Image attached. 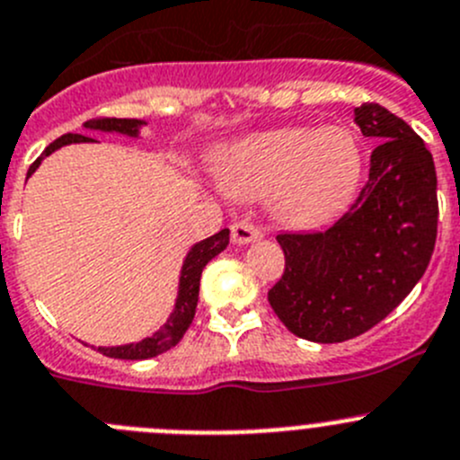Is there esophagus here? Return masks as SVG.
I'll use <instances>...</instances> for the list:
<instances>
[{
    "label": "esophagus",
    "mask_w": 460,
    "mask_h": 460,
    "mask_svg": "<svg viewBox=\"0 0 460 460\" xmlns=\"http://www.w3.org/2000/svg\"><path fill=\"white\" fill-rule=\"evenodd\" d=\"M256 238H261V229L254 222L240 220L231 226V240H234L235 244H247Z\"/></svg>",
    "instance_id": "1"
}]
</instances>
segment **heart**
<instances>
[{
    "instance_id": "obj_1",
    "label": "heart",
    "mask_w": 460,
    "mask_h": 460,
    "mask_svg": "<svg viewBox=\"0 0 460 460\" xmlns=\"http://www.w3.org/2000/svg\"><path fill=\"white\" fill-rule=\"evenodd\" d=\"M363 174V152L345 127H283L222 149L216 177L235 197L270 195L286 225L313 226L336 216Z\"/></svg>"
}]
</instances>
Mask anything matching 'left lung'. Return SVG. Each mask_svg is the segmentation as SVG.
<instances>
[{
  "instance_id": "1",
  "label": "left lung",
  "mask_w": 460,
  "mask_h": 460,
  "mask_svg": "<svg viewBox=\"0 0 460 460\" xmlns=\"http://www.w3.org/2000/svg\"><path fill=\"white\" fill-rule=\"evenodd\" d=\"M379 140L370 179L327 231L279 234L286 270L268 293L290 333L345 342L379 324L422 279L438 234L436 165L424 140L379 104L354 109Z\"/></svg>"
}]
</instances>
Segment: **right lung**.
<instances>
[{
	"label": "right lung",
	"instance_id": "1",
	"mask_svg": "<svg viewBox=\"0 0 460 460\" xmlns=\"http://www.w3.org/2000/svg\"><path fill=\"white\" fill-rule=\"evenodd\" d=\"M143 119H128V118H102V119H88L84 124L90 131H109V133H124V136H131V138H138V131L143 127ZM72 143H97V140L88 138V136H81V133H66L58 140L49 145L45 152L40 154V158L33 161V165L29 167L27 179L31 177L33 172L38 170L40 161L45 156H49L56 149L66 147ZM229 244V229H222L220 234L210 235V238L201 240V243L192 244V250L188 252L186 261H183L181 277H179V295L177 304H174V311L167 317V322L158 329L156 333H152L149 338H143L140 342H128V345L119 347H97V351L109 358H124V360H143V358H154V356L163 354V351L172 349L183 338V333L188 332V327L192 324V317H195L197 299H199V279L201 270L206 268L210 259H216L220 252L226 250Z\"/></svg>",
	"mask_w": 460,
	"mask_h": 460
}]
</instances>
